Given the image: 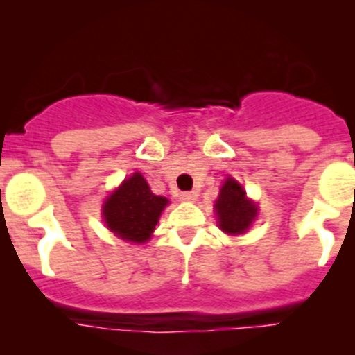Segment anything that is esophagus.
<instances>
[{
    "label": "esophagus",
    "instance_id": "obj_1",
    "mask_svg": "<svg viewBox=\"0 0 355 355\" xmlns=\"http://www.w3.org/2000/svg\"><path fill=\"white\" fill-rule=\"evenodd\" d=\"M197 197H199V193L197 191H183V193L180 195V199L184 200V202H195L197 200Z\"/></svg>",
    "mask_w": 355,
    "mask_h": 355
}]
</instances>
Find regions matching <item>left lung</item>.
Instances as JSON below:
<instances>
[{
	"label": "left lung",
	"mask_w": 355,
	"mask_h": 355,
	"mask_svg": "<svg viewBox=\"0 0 355 355\" xmlns=\"http://www.w3.org/2000/svg\"><path fill=\"white\" fill-rule=\"evenodd\" d=\"M220 229L227 234H243L257 216L255 204L246 199V191L232 178L223 183L216 204Z\"/></svg>",
	"instance_id": "left-lung-1"
}]
</instances>
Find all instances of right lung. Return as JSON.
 Instances as JSON below:
<instances>
[{
    "label": "right lung",
    "mask_w": 355,
    "mask_h": 355,
    "mask_svg": "<svg viewBox=\"0 0 355 355\" xmlns=\"http://www.w3.org/2000/svg\"><path fill=\"white\" fill-rule=\"evenodd\" d=\"M167 204L168 200L165 197L149 190V184L141 172H135L105 200L103 220L121 239L146 243Z\"/></svg>",
    "instance_id": "add662e5"
}]
</instances>
